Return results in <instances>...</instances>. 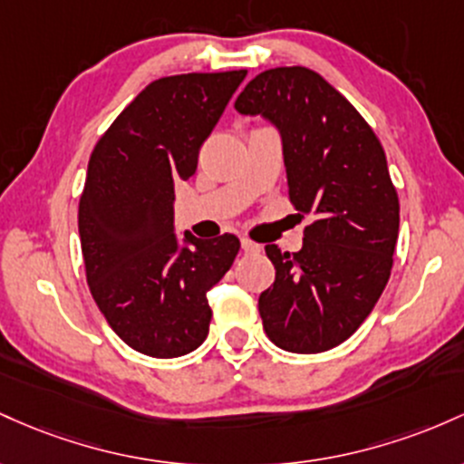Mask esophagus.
<instances>
[{"label":"esophagus","mask_w":464,"mask_h":464,"mask_svg":"<svg viewBox=\"0 0 464 464\" xmlns=\"http://www.w3.org/2000/svg\"><path fill=\"white\" fill-rule=\"evenodd\" d=\"M241 249L247 254H254V252H260V246L258 243L249 241V238H241Z\"/></svg>","instance_id":"1"}]
</instances>
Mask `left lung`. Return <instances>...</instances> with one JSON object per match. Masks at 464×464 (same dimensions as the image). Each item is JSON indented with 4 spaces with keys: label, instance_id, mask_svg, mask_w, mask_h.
I'll use <instances>...</instances> for the list:
<instances>
[{
    "label": "left lung",
    "instance_id": "left-lung-1",
    "mask_svg": "<svg viewBox=\"0 0 464 464\" xmlns=\"http://www.w3.org/2000/svg\"><path fill=\"white\" fill-rule=\"evenodd\" d=\"M278 129L289 199L315 221L300 252L265 246L276 280L258 298L276 346L314 355L340 346L386 289L399 237V197L382 142L359 111L306 67L260 72L234 102Z\"/></svg>",
    "mask_w": 464,
    "mask_h": 464
}]
</instances>
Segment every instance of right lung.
<instances>
[{"label":"right lung","mask_w":464,"mask_h":464,"mask_svg":"<svg viewBox=\"0 0 464 464\" xmlns=\"http://www.w3.org/2000/svg\"><path fill=\"white\" fill-rule=\"evenodd\" d=\"M247 70L158 78L98 140L78 206L90 291L133 351L170 359L210 329L208 291L237 258L238 238L175 234V184L197 170L201 144Z\"/></svg>","instance_id":"add662e5"}]
</instances>
